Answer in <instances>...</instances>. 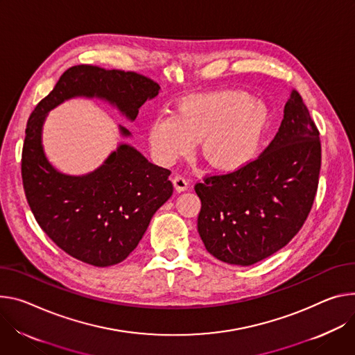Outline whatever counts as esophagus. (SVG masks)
I'll return each instance as SVG.
<instances>
[{
    "mask_svg": "<svg viewBox=\"0 0 355 355\" xmlns=\"http://www.w3.org/2000/svg\"><path fill=\"white\" fill-rule=\"evenodd\" d=\"M173 184H174V187H175V189L178 191V192H182V191H187L188 189V181H187V178L185 177H182V175H175L174 178H173Z\"/></svg>",
    "mask_w": 355,
    "mask_h": 355,
    "instance_id": "1",
    "label": "esophagus"
}]
</instances>
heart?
<instances>
[{
	"label": "heart",
	"mask_w": 355,
	"mask_h": 355,
	"mask_svg": "<svg viewBox=\"0 0 355 355\" xmlns=\"http://www.w3.org/2000/svg\"><path fill=\"white\" fill-rule=\"evenodd\" d=\"M268 125L266 105L243 90H222L184 99L175 114H158L148 127V141L158 163L171 166L201 139L208 163L234 171L253 159Z\"/></svg>",
	"instance_id": "b5f03b06"
}]
</instances>
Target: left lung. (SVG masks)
Here are the masks:
<instances>
[{
	"label": "left lung",
	"instance_id": "left-lung-1",
	"mask_svg": "<svg viewBox=\"0 0 355 355\" xmlns=\"http://www.w3.org/2000/svg\"><path fill=\"white\" fill-rule=\"evenodd\" d=\"M320 167V133L292 90L279 132L259 157L196 185L207 250L225 263L250 266L286 246L309 216Z\"/></svg>",
	"mask_w": 355,
	"mask_h": 355
}]
</instances>
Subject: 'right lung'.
<instances>
[{
	"label": "right lung",
	"instance_id": "obj_1",
	"mask_svg": "<svg viewBox=\"0 0 355 355\" xmlns=\"http://www.w3.org/2000/svg\"><path fill=\"white\" fill-rule=\"evenodd\" d=\"M158 92V83L136 72L78 65L59 78L28 119L21 161L26 201L42 231L78 261L98 268L123 262L139 245L155 211L173 196L171 171L121 143L94 171L62 174L44 153L46 114L82 96L103 99L133 121ZM119 130L130 136L123 125Z\"/></svg>",
	"mask_w": 355,
	"mask_h": 355
}]
</instances>
